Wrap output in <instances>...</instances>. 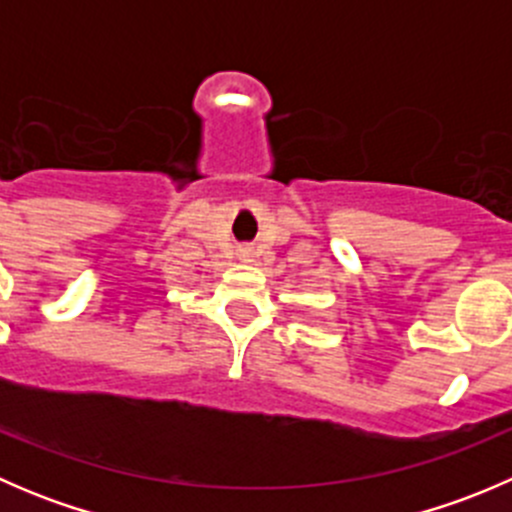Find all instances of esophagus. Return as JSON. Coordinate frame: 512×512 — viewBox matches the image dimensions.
<instances>
[{"instance_id": "esophagus-1", "label": "esophagus", "mask_w": 512, "mask_h": 512, "mask_svg": "<svg viewBox=\"0 0 512 512\" xmlns=\"http://www.w3.org/2000/svg\"><path fill=\"white\" fill-rule=\"evenodd\" d=\"M242 257H250V252H247V250H245V252H242Z\"/></svg>"}]
</instances>
